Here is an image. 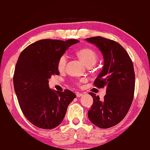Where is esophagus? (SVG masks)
<instances>
[{
  "mask_svg": "<svg viewBox=\"0 0 150 150\" xmlns=\"http://www.w3.org/2000/svg\"><path fill=\"white\" fill-rule=\"evenodd\" d=\"M76 97H80V96H83V94H81V93H79V92H77L76 94Z\"/></svg>",
  "mask_w": 150,
  "mask_h": 150,
  "instance_id": "esophagus-1",
  "label": "esophagus"
}]
</instances>
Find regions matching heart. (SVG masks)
I'll use <instances>...</instances> for the list:
<instances>
[{
	"instance_id": "obj_1",
	"label": "heart",
	"mask_w": 150,
	"mask_h": 150,
	"mask_svg": "<svg viewBox=\"0 0 150 150\" xmlns=\"http://www.w3.org/2000/svg\"><path fill=\"white\" fill-rule=\"evenodd\" d=\"M74 55L81 62L83 65L87 67H91L96 64L97 61L98 54L96 51L94 49L88 46H83L78 49L75 51ZM66 65H67V59L64 56H61L58 60L57 67L58 71L59 72H63L66 69ZM86 81L85 79H81L76 82V84L80 86L82 83Z\"/></svg>"
}]
</instances>
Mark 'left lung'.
Masks as SVG:
<instances>
[{"label":"left lung","mask_w":150,"mask_h":150,"mask_svg":"<svg viewBox=\"0 0 150 150\" xmlns=\"http://www.w3.org/2000/svg\"><path fill=\"white\" fill-rule=\"evenodd\" d=\"M95 44L104 56L102 70L94 82L97 88H106L104 99L92 92L93 104L88 112L89 120L101 129L117 125L125 118L132 103L135 74L131 58L119 43L101 36L86 38Z\"/></svg>","instance_id":"left-lung-1"}]
</instances>
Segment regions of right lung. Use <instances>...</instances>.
I'll use <instances>...</instances> for the list:
<instances>
[{"label":"right lung","instance_id":"obj_1","mask_svg":"<svg viewBox=\"0 0 150 150\" xmlns=\"http://www.w3.org/2000/svg\"><path fill=\"white\" fill-rule=\"evenodd\" d=\"M78 40L43 39L21 53L13 74V85L21 109L37 127L51 129L64 120L69 104L76 95L69 89L54 91L49 79L59 75L58 60Z\"/></svg>","mask_w":150,"mask_h":150}]
</instances>
